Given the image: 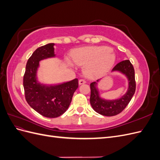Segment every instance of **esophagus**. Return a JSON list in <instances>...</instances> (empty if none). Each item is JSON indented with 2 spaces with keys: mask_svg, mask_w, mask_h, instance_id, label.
I'll list each match as a JSON object with an SVG mask.
<instances>
[{
  "mask_svg": "<svg viewBox=\"0 0 160 160\" xmlns=\"http://www.w3.org/2000/svg\"><path fill=\"white\" fill-rule=\"evenodd\" d=\"M86 83V81H85V79H79V85L84 84V83Z\"/></svg>",
  "mask_w": 160,
  "mask_h": 160,
  "instance_id": "esophagus-1",
  "label": "esophagus"
}]
</instances>
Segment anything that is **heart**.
Here are the masks:
<instances>
[{
    "label": "heart",
    "mask_w": 160,
    "mask_h": 160,
    "mask_svg": "<svg viewBox=\"0 0 160 160\" xmlns=\"http://www.w3.org/2000/svg\"><path fill=\"white\" fill-rule=\"evenodd\" d=\"M71 59L78 66L84 65V72L90 77H98L108 72L116 61V54L108 47L88 46L77 48L71 52ZM69 66L73 64L68 61Z\"/></svg>",
    "instance_id": "obj_1"
}]
</instances>
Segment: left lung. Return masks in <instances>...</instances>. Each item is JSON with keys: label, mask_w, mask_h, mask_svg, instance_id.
I'll return each instance as SVG.
<instances>
[{"label": "left lung", "mask_w": 160, "mask_h": 160, "mask_svg": "<svg viewBox=\"0 0 160 160\" xmlns=\"http://www.w3.org/2000/svg\"><path fill=\"white\" fill-rule=\"evenodd\" d=\"M119 72L128 80V90L119 98L108 99L101 97L99 89V83L103 78L92 82L90 84V103L97 113L105 116H114L120 113L126 108L135 91V71L129 60H125L116 65L111 72Z\"/></svg>", "instance_id": "8db88e82"}]
</instances>
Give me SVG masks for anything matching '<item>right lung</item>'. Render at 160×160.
Wrapping results in <instances>:
<instances>
[{"instance_id": "obj_1", "label": "right lung", "mask_w": 160, "mask_h": 160, "mask_svg": "<svg viewBox=\"0 0 160 160\" xmlns=\"http://www.w3.org/2000/svg\"><path fill=\"white\" fill-rule=\"evenodd\" d=\"M55 43L38 47L28 59L23 78V87L28 104L42 116L55 118L68 109L74 92L78 88V79L45 84L38 81L37 73L42 60L54 58Z\"/></svg>"}]
</instances>
